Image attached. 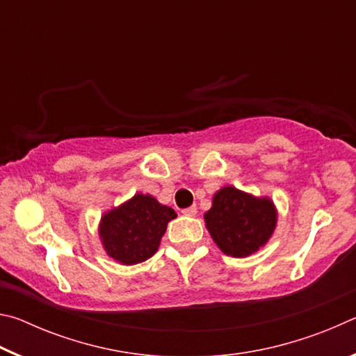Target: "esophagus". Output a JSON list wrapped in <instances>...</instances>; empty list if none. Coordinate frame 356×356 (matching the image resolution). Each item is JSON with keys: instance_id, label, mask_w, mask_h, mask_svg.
<instances>
[{"instance_id": "1", "label": "esophagus", "mask_w": 356, "mask_h": 356, "mask_svg": "<svg viewBox=\"0 0 356 356\" xmlns=\"http://www.w3.org/2000/svg\"><path fill=\"white\" fill-rule=\"evenodd\" d=\"M182 213H184L185 216H195V215L197 213V207H196V206H190V207H186V209H184V210H182Z\"/></svg>"}]
</instances>
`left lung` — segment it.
Here are the masks:
<instances>
[{
    "mask_svg": "<svg viewBox=\"0 0 356 356\" xmlns=\"http://www.w3.org/2000/svg\"><path fill=\"white\" fill-rule=\"evenodd\" d=\"M210 236L227 256L245 257L272 237L276 209L267 197H254L234 186L215 193L212 209L204 215Z\"/></svg>",
    "mask_w": 356,
    "mask_h": 356,
    "instance_id": "obj_1",
    "label": "left lung"
}]
</instances>
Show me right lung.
<instances>
[{
    "label": "right lung",
    "mask_w": 356,
    "mask_h": 356,
    "mask_svg": "<svg viewBox=\"0 0 356 356\" xmlns=\"http://www.w3.org/2000/svg\"><path fill=\"white\" fill-rule=\"evenodd\" d=\"M177 213L150 195H135L102 216L99 234L108 256L124 265L147 261L155 254L168 222Z\"/></svg>",
    "instance_id": "1"
}]
</instances>
